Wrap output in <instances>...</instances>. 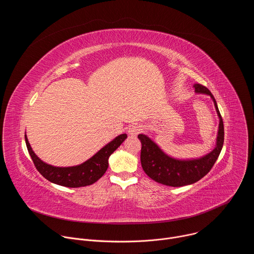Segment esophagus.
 I'll use <instances>...</instances> for the list:
<instances>
[{"instance_id":"esophagus-1","label":"esophagus","mask_w":254,"mask_h":254,"mask_svg":"<svg viewBox=\"0 0 254 254\" xmlns=\"http://www.w3.org/2000/svg\"><path fill=\"white\" fill-rule=\"evenodd\" d=\"M141 130H142V127L139 125H132L128 127V133L133 135V136L137 135Z\"/></svg>"}]
</instances>
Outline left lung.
Segmentation results:
<instances>
[{
  "label": "left lung",
  "instance_id": "1",
  "mask_svg": "<svg viewBox=\"0 0 254 254\" xmlns=\"http://www.w3.org/2000/svg\"><path fill=\"white\" fill-rule=\"evenodd\" d=\"M194 87L196 92L211 96L220 120L216 148L211 153L198 160L179 161L164 154L157 144L148 136L144 134L137 135L141 142L140 163L142 170L151 179L166 186L182 187L196 183L197 181L201 180L210 172L215 162L218 159L223 147L224 126L216 100L210 90L204 85L196 83L194 84Z\"/></svg>",
  "mask_w": 254,
  "mask_h": 254
}]
</instances>
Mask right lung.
Listing matches in <instances>:
<instances>
[{
  "mask_svg": "<svg viewBox=\"0 0 254 254\" xmlns=\"http://www.w3.org/2000/svg\"><path fill=\"white\" fill-rule=\"evenodd\" d=\"M127 136V133L117 136L113 141L107 143L105 147L83 164L67 168H58L45 164L32 151L26 135L25 140L28 152L36 169L45 179L60 186L78 188L95 183L104 175L108 168V158L121 146Z\"/></svg>",
  "mask_w": 254,
  "mask_h": 254,
  "instance_id": "right-lung-1",
  "label": "right lung"
}]
</instances>
